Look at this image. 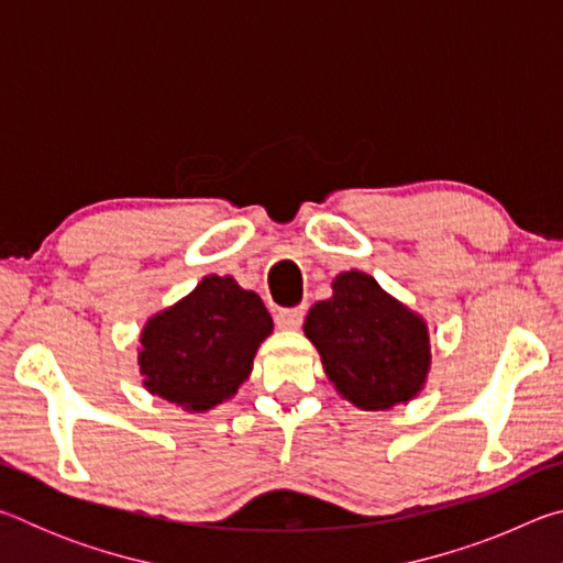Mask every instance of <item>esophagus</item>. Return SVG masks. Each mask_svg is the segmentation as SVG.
<instances>
[{
	"instance_id": "1",
	"label": "esophagus",
	"mask_w": 563,
	"mask_h": 563,
	"mask_svg": "<svg viewBox=\"0 0 563 563\" xmlns=\"http://www.w3.org/2000/svg\"><path fill=\"white\" fill-rule=\"evenodd\" d=\"M305 320L302 308H283L275 312V325L283 330H298Z\"/></svg>"
}]
</instances>
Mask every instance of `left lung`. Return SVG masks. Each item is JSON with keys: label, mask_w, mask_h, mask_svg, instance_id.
Returning a JSON list of instances; mask_svg holds the SVG:
<instances>
[{"label": "left lung", "mask_w": 563, "mask_h": 563, "mask_svg": "<svg viewBox=\"0 0 563 563\" xmlns=\"http://www.w3.org/2000/svg\"><path fill=\"white\" fill-rule=\"evenodd\" d=\"M330 300L305 318L338 393L362 409H387L412 399L430 367L424 322L389 298L365 273H342Z\"/></svg>", "instance_id": "obj_1"}]
</instances>
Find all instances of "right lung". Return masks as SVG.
<instances>
[{
    "mask_svg": "<svg viewBox=\"0 0 563 563\" xmlns=\"http://www.w3.org/2000/svg\"><path fill=\"white\" fill-rule=\"evenodd\" d=\"M271 330V312L258 295L228 275H208L141 332L144 385L184 409H211L251 375L255 350Z\"/></svg>",
    "mask_w": 563,
    "mask_h": 563,
    "instance_id": "add662e5",
    "label": "right lung"
}]
</instances>
